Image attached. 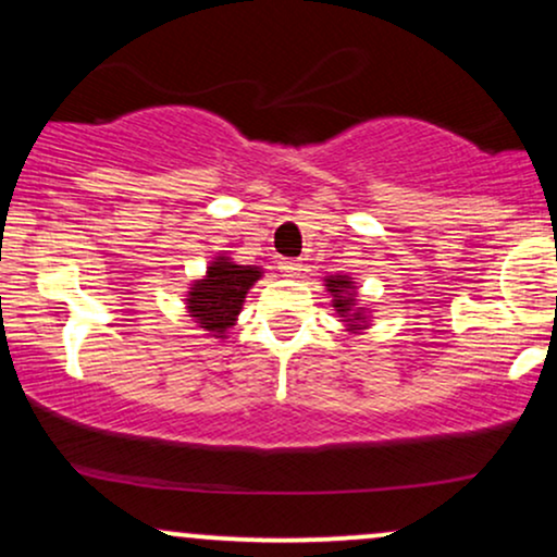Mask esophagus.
<instances>
[{"label": "esophagus", "instance_id": "esophagus-1", "mask_svg": "<svg viewBox=\"0 0 557 557\" xmlns=\"http://www.w3.org/2000/svg\"><path fill=\"white\" fill-rule=\"evenodd\" d=\"M277 267H280V272L285 274V277H298V274L304 272V264H300L298 259H283Z\"/></svg>", "mask_w": 557, "mask_h": 557}]
</instances>
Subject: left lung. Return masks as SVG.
Wrapping results in <instances>:
<instances>
[{
  "label": "left lung",
  "instance_id": "8db88e82",
  "mask_svg": "<svg viewBox=\"0 0 557 557\" xmlns=\"http://www.w3.org/2000/svg\"><path fill=\"white\" fill-rule=\"evenodd\" d=\"M324 287H327L330 293V304L332 309H335L337 319L343 322L345 332H350V335H361V332H367L372 327V309H369L367 304H361L359 298V285H356V280L350 277L348 272H341V274H327L324 277Z\"/></svg>",
  "mask_w": 557,
  "mask_h": 557
}]
</instances>
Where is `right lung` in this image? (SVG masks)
Wrapping results in <instances>:
<instances>
[{"label": "right lung", "mask_w": 557, "mask_h": 557, "mask_svg": "<svg viewBox=\"0 0 557 557\" xmlns=\"http://www.w3.org/2000/svg\"><path fill=\"white\" fill-rule=\"evenodd\" d=\"M264 277V270L253 264H238L220 251L209 261L207 272L185 290V314L196 327L214 341H225L230 327L238 322L248 290Z\"/></svg>", "instance_id": "obj_1"}]
</instances>
